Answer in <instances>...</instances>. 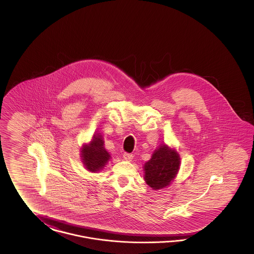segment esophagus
<instances>
[{
  "mask_svg": "<svg viewBox=\"0 0 254 254\" xmlns=\"http://www.w3.org/2000/svg\"><path fill=\"white\" fill-rule=\"evenodd\" d=\"M123 157L125 160H127V161H131L133 159L132 154H130V153H124V155H123Z\"/></svg>",
  "mask_w": 254,
  "mask_h": 254,
  "instance_id": "34e87169",
  "label": "esophagus"
}]
</instances>
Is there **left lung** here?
I'll list each match as a JSON object with an SVG mask.
<instances>
[{"label": "left lung", "mask_w": 254, "mask_h": 254, "mask_svg": "<svg viewBox=\"0 0 254 254\" xmlns=\"http://www.w3.org/2000/svg\"><path fill=\"white\" fill-rule=\"evenodd\" d=\"M179 169L178 152L168 145H160L144 166L145 183L155 190L164 189L174 180Z\"/></svg>", "instance_id": "8db88e82"}]
</instances>
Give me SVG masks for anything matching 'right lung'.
<instances>
[{"label": "right lung", "instance_id": "obj_1", "mask_svg": "<svg viewBox=\"0 0 254 254\" xmlns=\"http://www.w3.org/2000/svg\"><path fill=\"white\" fill-rule=\"evenodd\" d=\"M81 157L85 169L97 172L104 169L110 158L109 152L104 147V140L100 133L94 134L89 144L81 148Z\"/></svg>", "mask_w": 254, "mask_h": 254}]
</instances>
